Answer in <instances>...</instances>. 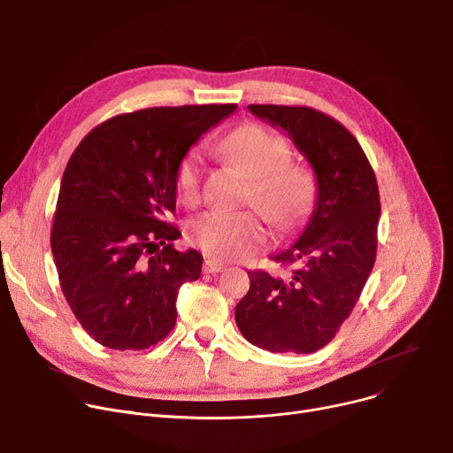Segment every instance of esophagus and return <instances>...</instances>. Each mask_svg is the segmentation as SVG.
Returning a JSON list of instances; mask_svg holds the SVG:
<instances>
[{
	"label": "esophagus",
	"mask_w": 453,
	"mask_h": 453,
	"mask_svg": "<svg viewBox=\"0 0 453 453\" xmlns=\"http://www.w3.org/2000/svg\"><path fill=\"white\" fill-rule=\"evenodd\" d=\"M227 265L215 260V258H207L205 264H203V271L205 273H220V271H224Z\"/></svg>",
	"instance_id": "obj_1"
}]
</instances>
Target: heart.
I'll use <instances>...</instances> for the list:
<instances>
[{
	"label": "heart",
	"instance_id": "heart-1",
	"mask_svg": "<svg viewBox=\"0 0 453 453\" xmlns=\"http://www.w3.org/2000/svg\"><path fill=\"white\" fill-rule=\"evenodd\" d=\"M220 153L246 176L250 200L265 220L280 233L303 226L317 203V178L304 165L289 160V142L258 124H244L220 142ZM176 191L186 203L200 196V164L188 153L176 169ZM188 238L217 260H240L265 240V227L251 211L213 209L188 224Z\"/></svg>",
	"mask_w": 453,
	"mask_h": 453
}]
</instances>
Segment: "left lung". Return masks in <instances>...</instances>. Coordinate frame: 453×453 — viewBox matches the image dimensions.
<instances>
[{
    "label": "left lung",
    "mask_w": 453,
    "mask_h": 453,
    "mask_svg": "<svg viewBox=\"0 0 453 453\" xmlns=\"http://www.w3.org/2000/svg\"><path fill=\"white\" fill-rule=\"evenodd\" d=\"M289 134L317 178L313 215L296 242L271 258L286 277L248 271L234 310L251 344L273 353H313L335 337L365 289L377 255L380 215L375 173L357 138L335 118L304 105H248Z\"/></svg>",
    "instance_id": "1"
}]
</instances>
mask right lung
<instances>
[{
  "label": "right lung",
  "mask_w": 453,
  "mask_h": 453,
  "mask_svg": "<svg viewBox=\"0 0 453 453\" xmlns=\"http://www.w3.org/2000/svg\"><path fill=\"white\" fill-rule=\"evenodd\" d=\"M236 109L150 107L90 131L65 167L50 248L59 286L87 334L111 349H147L176 324V296L200 277L202 255L180 253L167 219L188 150Z\"/></svg>",
  "instance_id": "add662e5"
}]
</instances>
